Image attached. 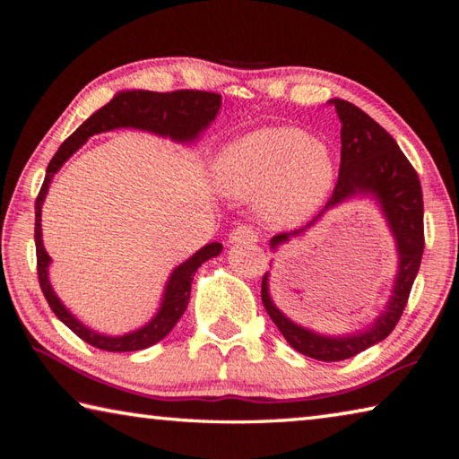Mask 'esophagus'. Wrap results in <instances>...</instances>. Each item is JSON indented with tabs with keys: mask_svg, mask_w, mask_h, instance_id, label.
Wrapping results in <instances>:
<instances>
[{
	"mask_svg": "<svg viewBox=\"0 0 459 459\" xmlns=\"http://www.w3.org/2000/svg\"><path fill=\"white\" fill-rule=\"evenodd\" d=\"M256 240H258V232L255 227H248V224H240V227L232 230L229 237L230 245H252V242Z\"/></svg>",
	"mask_w": 459,
	"mask_h": 459,
	"instance_id": "34e87169",
	"label": "esophagus"
}]
</instances>
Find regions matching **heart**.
<instances>
[{
    "label": "heart",
    "mask_w": 459,
    "mask_h": 459,
    "mask_svg": "<svg viewBox=\"0 0 459 459\" xmlns=\"http://www.w3.org/2000/svg\"><path fill=\"white\" fill-rule=\"evenodd\" d=\"M217 181L237 197H258L272 221L294 222L314 212L333 185V158L324 142L299 128H262L221 153Z\"/></svg>",
    "instance_id": "heart-1"
}]
</instances>
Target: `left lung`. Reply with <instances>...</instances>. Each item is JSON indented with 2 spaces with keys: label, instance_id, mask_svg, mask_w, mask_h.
I'll use <instances>...</instances> for the list:
<instances>
[{
  "label": "left lung",
  "instance_id": "1",
  "mask_svg": "<svg viewBox=\"0 0 459 459\" xmlns=\"http://www.w3.org/2000/svg\"><path fill=\"white\" fill-rule=\"evenodd\" d=\"M329 102L335 104L341 120V165L335 189L331 193L325 209L314 221L304 229L276 235L270 240V248H276L291 237H299L311 224H316L327 209L345 199L355 197V195H373L396 238L398 274L393 296L373 325L360 333L345 337L319 335L288 319L270 298L268 274L262 278V304L280 333L299 353L317 360H345L391 335L403 316L422 262L424 201L418 173L398 148L393 135L355 104L341 99Z\"/></svg>",
  "mask_w": 459,
  "mask_h": 459
}]
</instances>
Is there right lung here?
Segmentation results:
<instances>
[{"instance_id": "add662e5", "label": "right lung", "mask_w": 459, "mask_h": 459, "mask_svg": "<svg viewBox=\"0 0 459 459\" xmlns=\"http://www.w3.org/2000/svg\"><path fill=\"white\" fill-rule=\"evenodd\" d=\"M219 108L221 94L217 92L124 91L116 94L108 104L102 106L100 110H96L89 120L82 122L79 128H76V132L68 135L61 143V148L53 155V160L48 161L45 181L35 201V248L39 286H41L43 296L48 301V306H51L53 314L61 319L73 333L79 335L89 345L102 351H110V353H124V351L148 349L158 343V341H161L175 327V324H178L183 311L187 309L195 272H197L203 262L219 256L222 245H219V242H211V245L195 252L189 260H185L183 264H179L171 272L168 286H165L163 291L161 307L148 325L120 337L100 335L82 325L81 321L61 304V299L55 296L51 284H48L47 268L51 264V256L47 255L41 238V207L45 195L48 191V183H51L53 175L61 169V165L94 134L116 128H138L163 135V138H171L175 142H193L197 140V135L207 128L214 118H217Z\"/></svg>"}]
</instances>
